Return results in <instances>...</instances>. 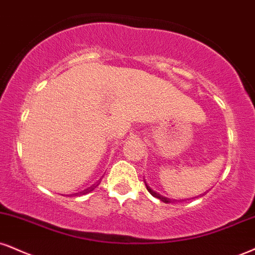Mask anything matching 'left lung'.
Returning <instances> with one entry per match:
<instances>
[{
    "mask_svg": "<svg viewBox=\"0 0 255 255\" xmlns=\"http://www.w3.org/2000/svg\"><path fill=\"white\" fill-rule=\"evenodd\" d=\"M143 182H145V180H143ZM145 185H146L147 190H148V192H149V194H151L152 196H154V197L159 198V199H160V201L165 202V203H170V202H171V199H168V198H166V197H164V196H160V195H159V194H157V192H155V191H153V190H152V189L149 188V186H148V184H146V182H145Z\"/></svg>",
    "mask_w": 255,
    "mask_h": 255,
    "instance_id": "left-lung-1",
    "label": "left lung"
}]
</instances>
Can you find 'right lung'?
I'll return each mask as SVG.
<instances>
[{"label": "right lung", "instance_id": "add662e5", "mask_svg": "<svg viewBox=\"0 0 255 255\" xmlns=\"http://www.w3.org/2000/svg\"><path fill=\"white\" fill-rule=\"evenodd\" d=\"M101 183V179L100 180H98V182L96 183V184H94V185L93 186H90V188H88L87 190H84V191H82V192H79V194H87V192H90V191H93V190L95 189V188H96V186L98 185V184H100ZM76 195H77V194H76Z\"/></svg>", "mask_w": 255, "mask_h": 255}]
</instances>
